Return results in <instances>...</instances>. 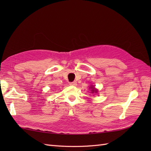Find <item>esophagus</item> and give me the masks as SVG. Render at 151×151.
Listing matches in <instances>:
<instances>
[{"mask_svg": "<svg viewBox=\"0 0 151 151\" xmlns=\"http://www.w3.org/2000/svg\"><path fill=\"white\" fill-rule=\"evenodd\" d=\"M69 84L70 86H76V85H77V83H76V81H74V82H71L69 83Z\"/></svg>", "mask_w": 151, "mask_h": 151, "instance_id": "34e87169", "label": "esophagus"}]
</instances>
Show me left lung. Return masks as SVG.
Returning a JSON list of instances; mask_svg holds the SVG:
<instances>
[{
    "mask_svg": "<svg viewBox=\"0 0 151 151\" xmlns=\"http://www.w3.org/2000/svg\"><path fill=\"white\" fill-rule=\"evenodd\" d=\"M90 88L91 89V93H97L98 92L97 89H96V88H95L93 86H91Z\"/></svg>",
    "mask_w": 151,
    "mask_h": 151,
    "instance_id": "left-lung-1",
    "label": "left lung"
}]
</instances>
